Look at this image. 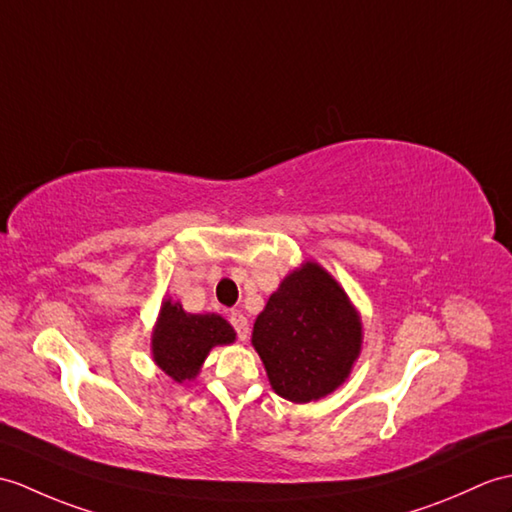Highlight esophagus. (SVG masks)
<instances>
[{"instance_id":"34e87169","label":"esophagus","mask_w":512,"mask_h":512,"mask_svg":"<svg viewBox=\"0 0 512 512\" xmlns=\"http://www.w3.org/2000/svg\"><path fill=\"white\" fill-rule=\"evenodd\" d=\"M229 318H231V325L235 327V331H237V336H240V340H246V338H248V331H251V327H248L246 316H244L242 312L233 310Z\"/></svg>"}]
</instances>
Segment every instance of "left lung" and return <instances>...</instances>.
Wrapping results in <instances>:
<instances>
[{"mask_svg": "<svg viewBox=\"0 0 512 512\" xmlns=\"http://www.w3.org/2000/svg\"><path fill=\"white\" fill-rule=\"evenodd\" d=\"M362 340L349 294L312 259L283 277L251 338L272 390L292 403L318 401L347 382Z\"/></svg>", "mask_w": 512, "mask_h": 512, "instance_id": "obj_1", "label": "left lung"}]
</instances>
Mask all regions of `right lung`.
<instances>
[{
	"instance_id": "right-lung-1",
	"label": "right lung",
	"mask_w": 512,
	"mask_h": 512,
	"mask_svg": "<svg viewBox=\"0 0 512 512\" xmlns=\"http://www.w3.org/2000/svg\"><path fill=\"white\" fill-rule=\"evenodd\" d=\"M235 342V329L220 314H189L183 305L163 299L152 327V360L174 384L192 382L213 347Z\"/></svg>"
}]
</instances>
